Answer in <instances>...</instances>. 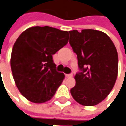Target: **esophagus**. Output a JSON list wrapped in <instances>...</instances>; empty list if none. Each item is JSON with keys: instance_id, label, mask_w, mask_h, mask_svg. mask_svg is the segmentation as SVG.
Segmentation results:
<instances>
[{"instance_id": "obj_1", "label": "esophagus", "mask_w": 126, "mask_h": 126, "mask_svg": "<svg viewBox=\"0 0 126 126\" xmlns=\"http://www.w3.org/2000/svg\"><path fill=\"white\" fill-rule=\"evenodd\" d=\"M66 76L68 78H71L73 76V74H66Z\"/></svg>"}]
</instances>
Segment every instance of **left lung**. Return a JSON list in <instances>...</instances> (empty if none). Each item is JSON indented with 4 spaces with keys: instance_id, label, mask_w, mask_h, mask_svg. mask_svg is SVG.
<instances>
[{
    "instance_id": "8db88e82",
    "label": "left lung",
    "mask_w": 126,
    "mask_h": 126,
    "mask_svg": "<svg viewBox=\"0 0 126 126\" xmlns=\"http://www.w3.org/2000/svg\"><path fill=\"white\" fill-rule=\"evenodd\" d=\"M69 34V43L77 55L80 70L74 76L71 95L82 105H96L108 97L115 84L118 71L116 47L101 31L73 30Z\"/></svg>"
}]
</instances>
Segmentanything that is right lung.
I'll return each instance as SVG.
<instances>
[{"label": "right lung", "mask_w": 126, "mask_h": 126, "mask_svg": "<svg viewBox=\"0 0 126 126\" xmlns=\"http://www.w3.org/2000/svg\"><path fill=\"white\" fill-rule=\"evenodd\" d=\"M68 42V32L48 26L26 29L15 42L11 71L19 92L29 101L43 103L55 94L65 75L56 71L52 55Z\"/></svg>", "instance_id": "add662e5"}]
</instances>
